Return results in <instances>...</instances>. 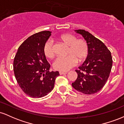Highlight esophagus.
Wrapping results in <instances>:
<instances>
[{
    "mask_svg": "<svg viewBox=\"0 0 124 124\" xmlns=\"http://www.w3.org/2000/svg\"><path fill=\"white\" fill-rule=\"evenodd\" d=\"M67 73H68V72H62V71H60V72H59V74H60L61 75H65V74H67Z\"/></svg>",
    "mask_w": 124,
    "mask_h": 124,
    "instance_id": "esophagus-1",
    "label": "esophagus"
}]
</instances>
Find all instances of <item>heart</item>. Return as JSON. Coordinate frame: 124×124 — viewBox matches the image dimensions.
Returning a JSON list of instances; mask_svg holds the SVG:
<instances>
[{
	"label": "heart",
	"instance_id": "heart-1",
	"mask_svg": "<svg viewBox=\"0 0 124 124\" xmlns=\"http://www.w3.org/2000/svg\"><path fill=\"white\" fill-rule=\"evenodd\" d=\"M59 39L68 46L65 58H58L53 63L54 68L59 71H67L76 65L77 61L82 62L86 59L89 52L87 42L83 39H77L70 34H63L59 37ZM44 53L45 56L52 59L54 56L53 42L48 40L44 45Z\"/></svg>",
	"mask_w": 124,
	"mask_h": 124
}]
</instances>
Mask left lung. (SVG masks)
Listing matches in <instances>:
<instances>
[{"instance_id": "left-lung-1", "label": "left lung", "mask_w": 124, "mask_h": 124, "mask_svg": "<svg viewBox=\"0 0 124 124\" xmlns=\"http://www.w3.org/2000/svg\"><path fill=\"white\" fill-rule=\"evenodd\" d=\"M75 31L86 41L89 52L85 62L75 70L78 78L72 87L82 93L93 94L102 89L108 79L112 65L111 54L102 41L88 31Z\"/></svg>"}]
</instances>
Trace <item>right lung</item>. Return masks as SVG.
<instances>
[{"mask_svg":"<svg viewBox=\"0 0 124 124\" xmlns=\"http://www.w3.org/2000/svg\"><path fill=\"white\" fill-rule=\"evenodd\" d=\"M51 35L44 31L29 37L18 48L13 62L17 82L28 96L40 98L54 89L58 71L49 72L50 65L44 53V45Z\"/></svg>","mask_w":124,"mask_h":124,"instance_id":"add662e5","label":"right lung"}]
</instances>
